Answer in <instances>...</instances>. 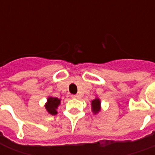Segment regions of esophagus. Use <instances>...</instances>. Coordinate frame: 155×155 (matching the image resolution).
Returning <instances> with one entry per match:
<instances>
[{"label": "esophagus", "mask_w": 155, "mask_h": 155, "mask_svg": "<svg viewBox=\"0 0 155 155\" xmlns=\"http://www.w3.org/2000/svg\"><path fill=\"white\" fill-rule=\"evenodd\" d=\"M71 98L76 99V98H79V95H78V94H72V95H71Z\"/></svg>", "instance_id": "obj_1"}]
</instances>
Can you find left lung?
I'll use <instances>...</instances> for the list:
<instances>
[{"label":"left lung","instance_id":"1","mask_svg":"<svg viewBox=\"0 0 155 155\" xmlns=\"http://www.w3.org/2000/svg\"><path fill=\"white\" fill-rule=\"evenodd\" d=\"M92 106V111L94 112V114H96L99 111L101 110V101L99 99H95L94 101H92L91 103Z\"/></svg>","mask_w":155,"mask_h":155}]
</instances>
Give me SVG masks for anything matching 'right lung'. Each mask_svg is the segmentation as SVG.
I'll use <instances>...</instances> for the list:
<instances>
[{
    "label": "right lung",
    "instance_id": "right-lung-1",
    "mask_svg": "<svg viewBox=\"0 0 155 155\" xmlns=\"http://www.w3.org/2000/svg\"><path fill=\"white\" fill-rule=\"evenodd\" d=\"M60 103H61V100H59L57 98H48L47 103L45 104V109L48 111V113L52 114V115L57 114L56 109H57L58 105L60 104Z\"/></svg>",
    "mask_w": 155,
    "mask_h": 155
}]
</instances>
